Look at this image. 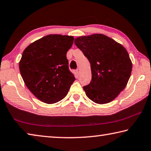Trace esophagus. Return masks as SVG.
Listing matches in <instances>:
<instances>
[{
	"mask_svg": "<svg viewBox=\"0 0 151 151\" xmlns=\"http://www.w3.org/2000/svg\"><path fill=\"white\" fill-rule=\"evenodd\" d=\"M76 73H77L78 75H80V74H81V69H80V68H77V69L76 70Z\"/></svg>",
	"mask_w": 151,
	"mask_h": 151,
	"instance_id": "1",
	"label": "esophagus"
}]
</instances>
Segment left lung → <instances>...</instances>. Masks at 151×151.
<instances>
[{"label": "left lung", "instance_id": "8db88e82", "mask_svg": "<svg viewBox=\"0 0 151 151\" xmlns=\"http://www.w3.org/2000/svg\"><path fill=\"white\" fill-rule=\"evenodd\" d=\"M75 44L91 64V81L83 86L86 95L97 104L113 101L131 76L132 63L127 50L102 34L77 37Z\"/></svg>", "mask_w": 151, "mask_h": 151}]
</instances>
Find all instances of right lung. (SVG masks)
<instances>
[{"instance_id": "1", "label": "right lung", "mask_w": 151, "mask_h": 151, "mask_svg": "<svg viewBox=\"0 0 151 151\" xmlns=\"http://www.w3.org/2000/svg\"><path fill=\"white\" fill-rule=\"evenodd\" d=\"M73 41L72 36L49 35L23 51L19 62L20 75L27 88L40 101L56 103L68 94L75 81L66 58Z\"/></svg>"}]
</instances>
